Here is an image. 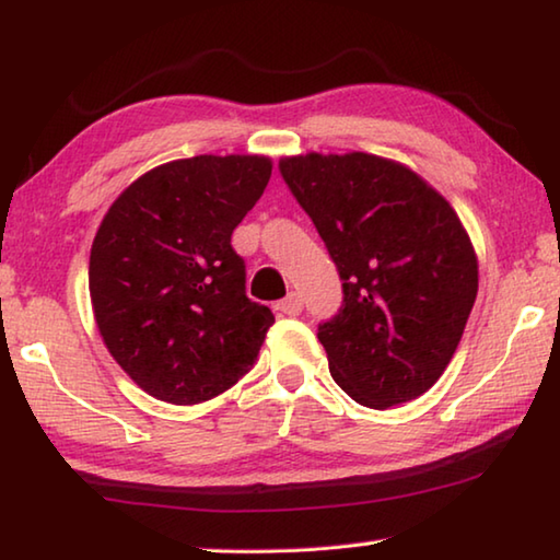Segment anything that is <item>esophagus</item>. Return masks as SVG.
Instances as JSON below:
<instances>
[{
    "label": "esophagus",
    "instance_id": "esophagus-1",
    "mask_svg": "<svg viewBox=\"0 0 560 560\" xmlns=\"http://www.w3.org/2000/svg\"><path fill=\"white\" fill-rule=\"evenodd\" d=\"M279 311V314H287V316H299L301 314V308H303V301H301V296L299 293H289L287 299H281V301H277V306H273Z\"/></svg>",
    "mask_w": 560,
    "mask_h": 560
}]
</instances>
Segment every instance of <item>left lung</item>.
<instances>
[{"label": "left lung", "instance_id": "1", "mask_svg": "<svg viewBox=\"0 0 560 560\" xmlns=\"http://www.w3.org/2000/svg\"><path fill=\"white\" fill-rule=\"evenodd\" d=\"M279 170L343 281V306L318 326L340 390L373 410L428 393L479 287L457 212L410 167L371 153L293 155Z\"/></svg>", "mask_w": 560, "mask_h": 560}]
</instances>
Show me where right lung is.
I'll list each match as a JSON object with an SVG mask.
<instances>
[{"mask_svg":"<svg viewBox=\"0 0 560 560\" xmlns=\"http://www.w3.org/2000/svg\"><path fill=\"white\" fill-rule=\"evenodd\" d=\"M269 177L264 155L173 160L103 217L89 264L93 316L116 363L158 400H212L257 360L273 314L246 299L232 232Z\"/></svg>","mask_w":560,"mask_h":560,"instance_id":"right-lung-1","label":"right lung"}]
</instances>
